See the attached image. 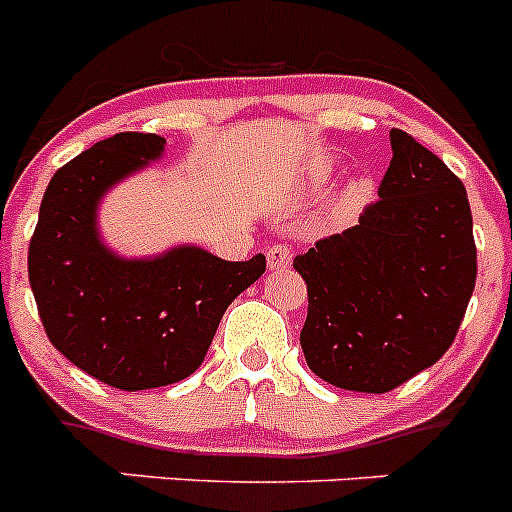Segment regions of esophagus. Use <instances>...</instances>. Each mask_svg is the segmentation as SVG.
<instances>
[{
    "mask_svg": "<svg viewBox=\"0 0 512 512\" xmlns=\"http://www.w3.org/2000/svg\"><path fill=\"white\" fill-rule=\"evenodd\" d=\"M266 264L271 271H284L292 266V251L287 246H271L266 251Z\"/></svg>",
    "mask_w": 512,
    "mask_h": 512,
    "instance_id": "34e87169",
    "label": "esophagus"
}]
</instances>
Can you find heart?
I'll use <instances>...</instances> for the list:
<instances>
[{"label":"heart","instance_id":"1","mask_svg":"<svg viewBox=\"0 0 512 512\" xmlns=\"http://www.w3.org/2000/svg\"><path fill=\"white\" fill-rule=\"evenodd\" d=\"M333 171H336V161H333V158H323V161L310 171V184L312 187H323L330 176H333ZM372 192V182H369L366 176H356V179H351V182L346 184V189H343V205L351 207V210L364 207L366 202L372 200Z\"/></svg>","mask_w":512,"mask_h":512}]
</instances>
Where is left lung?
Here are the masks:
<instances>
[{
  "label": "left lung",
  "instance_id": "left-lung-1",
  "mask_svg": "<svg viewBox=\"0 0 512 512\" xmlns=\"http://www.w3.org/2000/svg\"><path fill=\"white\" fill-rule=\"evenodd\" d=\"M379 202L297 256L307 284L300 346L333 387L390 392L454 343L477 279L467 189L413 135L390 130Z\"/></svg>",
  "mask_w": 512,
  "mask_h": 512
}]
</instances>
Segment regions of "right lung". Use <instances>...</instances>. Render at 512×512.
Listing matches in <instances>:
<instances>
[{
	"label": "right lung",
	"instance_id": "right-lung-1",
	"mask_svg": "<svg viewBox=\"0 0 512 512\" xmlns=\"http://www.w3.org/2000/svg\"><path fill=\"white\" fill-rule=\"evenodd\" d=\"M166 138L120 133L53 174L27 253L30 289L53 346L81 372L125 392L187 379L202 366L230 302L266 259L225 261L179 243L153 256L107 246V192L164 158Z\"/></svg>",
	"mask_w": 512,
	"mask_h": 512
}]
</instances>
